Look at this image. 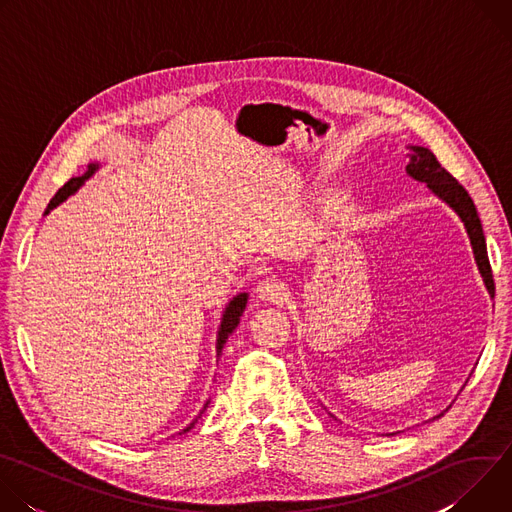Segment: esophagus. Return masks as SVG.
Instances as JSON below:
<instances>
[{
	"mask_svg": "<svg viewBox=\"0 0 512 512\" xmlns=\"http://www.w3.org/2000/svg\"><path fill=\"white\" fill-rule=\"evenodd\" d=\"M255 296L263 302H271V304H277L283 300L285 296V287L279 279L275 277H265L261 279L257 285H255Z\"/></svg>",
	"mask_w": 512,
	"mask_h": 512,
	"instance_id": "1",
	"label": "esophagus"
}]
</instances>
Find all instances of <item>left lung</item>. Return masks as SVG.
I'll use <instances>...</instances> for the list:
<instances>
[{"mask_svg":"<svg viewBox=\"0 0 512 512\" xmlns=\"http://www.w3.org/2000/svg\"><path fill=\"white\" fill-rule=\"evenodd\" d=\"M411 150H413V154H411V162L407 164V172L415 180L425 182L431 188V192H435L442 200H446L460 214L462 223L470 235L474 257H476L478 269L484 277V283L488 287V294L494 298V279H492V269H490L488 253H486L484 231H482L480 216L476 212V206H474L470 194L446 168H442V164L437 162V158L433 156L431 150L419 148V145H411Z\"/></svg>","mask_w":512,"mask_h":512,"instance_id":"1","label":"left lung"}]
</instances>
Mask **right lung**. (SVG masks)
I'll return each mask as SVG.
<instances>
[{"label":"right lung","instance_id":"add662e5","mask_svg":"<svg viewBox=\"0 0 512 512\" xmlns=\"http://www.w3.org/2000/svg\"><path fill=\"white\" fill-rule=\"evenodd\" d=\"M99 166L97 164H91L89 166V170L83 174V176H77V178H70L54 196H52V200H50V204H48V210H46V214L54 208V206H58L62 200H66L70 194H75L81 186H83V182L87 180V178H91L93 176V172L97 170ZM245 306H247V294H241V296H237L231 304H229V308H227V312H225V316H223V322H221V330H218V340H216V350L218 352H223V346H225V342H227V338L233 334V330L239 326V320H241V316H243V312H245ZM208 407V403L204 405V409ZM202 409V411H204ZM194 423L196 421H192L182 433H186V431H190L192 427H194Z\"/></svg>","mask_w":512,"mask_h":512}]
</instances>
